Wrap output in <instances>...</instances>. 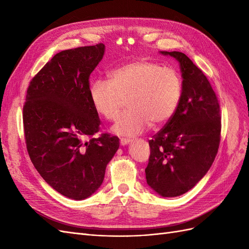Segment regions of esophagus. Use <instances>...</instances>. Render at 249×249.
Returning a JSON list of instances; mask_svg holds the SVG:
<instances>
[{
    "label": "esophagus",
    "mask_w": 249,
    "mask_h": 249,
    "mask_svg": "<svg viewBox=\"0 0 249 249\" xmlns=\"http://www.w3.org/2000/svg\"><path fill=\"white\" fill-rule=\"evenodd\" d=\"M129 142H130V139H127V138H120V144H122V145H126Z\"/></svg>",
    "instance_id": "1"
}]
</instances>
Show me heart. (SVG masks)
<instances>
[{"instance_id":"1","label":"heart","mask_w":249,"mask_h":249,"mask_svg":"<svg viewBox=\"0 0 249 249\" xmlns=\"http://www.w3.org/2000/svg\"><path fill=\"white\" fill-rule=\"evenodd\" d=\"M179 72L148 59H138L113 70L109 80H96L89 89L93 108L107 120H115L127 100L129 111L113 125L120 136L133 137L150 123L161 125L175 114L182 96Z\"/></svg>"}]
</instances>
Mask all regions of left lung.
Listing matches in <instances>:
<instances>
[{"label": "left lung", "instance_id": "1", "mask_svg": "<svg viewBox=\"0 0 249 249\" xmlns=\"http://www.w3.org/2000/svg\"><path fill=\"white\" fill-rule=\"evenodd\" d=\"M179 62L183 77L178 107L148 141L145 177L163 197L179 196L196 185L213 164L220 143L221 114L216 93L202 71L180 52H161Z\"/></svg>", "mask_w": 249, "mask_h": 249}]
</instances>
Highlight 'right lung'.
<instances>
[{
	"label": "right lung",
	"instance_id": "obj_1",
	"mask_svg": "<svg viewBox=\"0 0 249 249\" xmlns=\"http://www.w3.org/2000/svg\"><path fill=\"white\" fill-rule=\"evenodd\" d=\"M105 44L58 53L31 80L22 108L28 154L42 178L64 196L81 200L101 187L119 139L102 134L89 95V78Z\"/></svg>",
	"mask_w": 249,
	"mask_h": 249
}]
</instances>
